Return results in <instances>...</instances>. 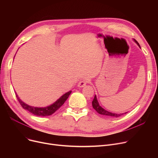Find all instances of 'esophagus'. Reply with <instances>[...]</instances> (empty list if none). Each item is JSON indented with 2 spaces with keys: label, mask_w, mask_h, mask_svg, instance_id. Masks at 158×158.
Returning a JSON list of instances; mask_svg holds the SVG:
<instances>
[{
  "label": "esophagus",
  "mask_w": 158,
  "mask_h": 158,
  "mask_svg": "<svg viewBox=\"0 0 158 158\" xmlns=\"http://www.w3.org/2000/svg\"><path fill=\"white\" fill-rule=\"evenodd\" d=\"M86 85V81H81L78 83L77 86L79 88H82V87L85 86Z\"/></svg>",
  "instance_id": "1"
}]
</instances>
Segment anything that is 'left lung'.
Segmentation results:
<instances>
[{
  "mask_svg": "<svg viewBox=\"0 0 158 158\" xmlns=\"http://www.w3.org/2000/svg\"><path fill=\"white\" fill-rule=\"evenodd\" d=\"M133 40L135 41V42L138 45V47L141 48L140 45L138 44V41L135 39H133ZM92 106L94 107V109H95L96 110V111L97 113H98L99 114L104 115V116H107V117H113V118L119 117H120V116L123 115V114H126V113H127V112H126V113H111V112H110L108 111L104 110L103 107H102L100 105H99V103H98V102L97 101V96L96 95H95L94 100L92 101Z\"/></svg>",
  "mask_w": 158,
  "mask_h": 158,
  "instance_id": "8db88e82",
  "label": "left lung"
}]
</instances>
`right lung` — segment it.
Instances as JSON below:
<instances>
[{
    "label": "right lung",
    "instance_id": "right-lung-1",
    "mask_svg": "<svg viewBox=\"0 0 158 158\" xmlns=\"http://www.w3.org/2000/svg\"><path fill=\"white\" fill-rule=\"evenodd\" d=\"M72 93V91H69V92H66L64 95H63L60 98L54 102L52 104L50 105L47 107H34L31 106L25 102H23L21 99L19 97L18 95L16 93V97L17 98L19 102H20V105L24 110L28 111L29 112L31 113L32 114L39 116V117H46V116H49L55 113L60 107L64 103L68 98L70 94Z\"/></svg>",
    "mask_w": 158,
    "mask_h": 158
}]
</instances>
